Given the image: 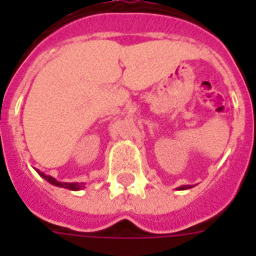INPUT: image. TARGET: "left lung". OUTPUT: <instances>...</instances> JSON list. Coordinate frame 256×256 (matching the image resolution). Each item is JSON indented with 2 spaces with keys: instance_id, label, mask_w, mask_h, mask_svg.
I'll return each instance as SVG.
<instances>
[{
  "instance_id": "left-lung-1",
  "label": "left lung",
  "mask_w": 256,
  "mask_h": 256,
  "mask_svg": "<svg viewBox=\"0 0 256 256\" xmlns=\"http://www.w3.org/2000/svg\"><path fill=\"white\" fill-rule=\"evenodd\" d=\"M192 186H190V184H186V186H180L178 187V190H187V188H191Z\"/></svg>"
}]
</instances>
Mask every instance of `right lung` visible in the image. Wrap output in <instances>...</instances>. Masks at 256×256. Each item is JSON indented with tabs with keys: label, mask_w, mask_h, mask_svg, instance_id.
<instances>
[{
	"label": "right lung",
	"mask_w": 256,
	"mask_h": 256,
	"mask_svg": "<svg viewBox=\"0 0 256 256\" xmlns=\"http://www.w3.org/2000/svg\"><path fill=\"white\" fill-rule=\"evenodd\" d=\"M37 172L41 175L42 178L48 180L49 183H52L53 186H57V187H64V188H68V190H72V191H78V190H82V188H85V183H78V182H73V183H68V182H58L57 179L53 178V176H50V175H46L44 172H41L40 170H37Z\"/></svg>",
	"instance_id": "obj_1"
}]
</instances>
